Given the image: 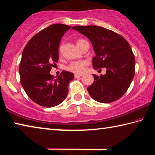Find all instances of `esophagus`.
I'll list each match as a JSON object with an SVG mask.
<instances>
[{
	"mask_svg": "<svg viewBox=\"0 0 155 155\" xmlns=\"http://www.w3.org/2000/svg\"><path fill=\"white\" fill-rule=\"evenodd\" d=\"M83 74H74V78H78V77H83Z\"/></svg>",
	"mask_w": 155,
	"mask_h": 155,
	"instance_id": "obj_1",
	"label": "esophagus"
}]
</instances>
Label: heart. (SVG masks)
I'll list each match as a JSON object with an SVG mask.
<instances>
[{
	"instance_id": "heart-1",
	"label": "heart",
	"mask_w": 155,
	"mask_h": 155,
	"mask_svg": "<svg viewBox=\"0 0 155 155\" xmlns=\"http://www.w3.org/2000/svg\"><path fill=\"white\" fill-rule=\"evenodd\" d=\"M83 41L85 40H78L77 41V44H78ZM87 65V62L86 61H75L70 63L67 66L66 69L70 72L77 73V74H81L85 71V67Z\"/></svg>"
}]
</instances>
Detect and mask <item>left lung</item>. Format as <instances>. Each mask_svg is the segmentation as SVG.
Instances as JSON below:
<instances>
[{
  "label": "left lung",
  "mask_w": 155,
  "mask_h": 155,
  "mask_svg": "<svg viewBox=\"0 0 155 155\" xmlns=\"http://www.w3.org/2000/svg\"><path fill=\"white\" fill-rule=\"evenodd\" d=\"M90 40L96 56L95 70L105 68L106 74H93L94 83L87 87L90 96L101 103H110L124 95L135 75V60L128 41L119 34L98 26H75Z\"/></svg>",
  "instance_id": "left-lung-1"
}]
</instances>
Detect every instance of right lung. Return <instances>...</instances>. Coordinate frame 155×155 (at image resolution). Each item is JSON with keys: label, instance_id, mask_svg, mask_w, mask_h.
Masks as SVG:
<instances>
[{"label": "right lung", "instance_id": "obj_1", "mask_svg": "<svg viewBox=\"0 0 155 155\" xmlns=\"http://www.w3.org/2000/svg\"><path fill=\"white\" fill-rule=\"evenodd\" d=\"M71 27L54 24L40 31L23 50L19 66L20 83L28 96L39 105L52 107L61 103L68 93L74 74L64 71L58 77L50 74L59 60L61 38Z\"/></svg>", "mask_w": 155, "mask_h": 155}]
</instances>
